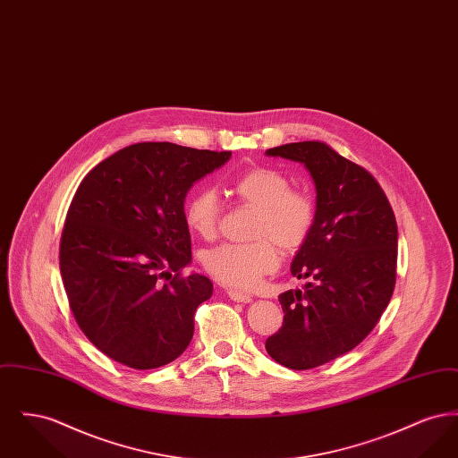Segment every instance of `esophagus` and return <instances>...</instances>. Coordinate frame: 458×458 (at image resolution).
Instances as JSON below:
<instances>
[{
	"label": "esophagus",
	"instance_id": "1",
	"mask_svg": "<svg viewBox=\"0 0 458 458\" xmlns=\"http://www.w3.org/2000/svg\"><path fill=\"white\" fill-rule=\"evenodd\" d=\"M226 293H228V297H230L233 302H242V304L252 302V295L243 293V292H239V290H228Z\"/></svg>",
	"mask_w": 458,
	"mask_h": 458
}]
</instances>
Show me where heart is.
<instances>
[{"mask_svg":"<svg viewBox=\"0 0 458 458\" xmlns=\"http://www.w3.org/2000/svg\"><path fill=\"white\" fill-rule=\"evenodd\" d=\"M230 192L240 202L256 208L249 243H221L202 254L204 269L219 284L250 290L262 276L280 264V250L293 252L304 245L316 223V204L310 197L293 191L282 172L267 166L245 170L230 183ZM219 200L213 191L202 189L187 199L183 219L200 239H213L219 223Z\"/></svg>","mask_w":458,"mask_h":458,"instance_id":"1","label":"heart"}]
</instances>
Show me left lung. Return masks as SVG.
<instances>
[{"instance_id": "1", "label": "left lung", "mask_w": 458, "mask_h": 458, "mask_svg": "<svg viewBox=\"0 0 458 458\" xmlns=\"http://www.w3.org/2000/svg\"><path fill=\"white\" fill-rule=\"evenodd\" d=\"M266 154L302 163L316 185V223L290 267L309 282L278 297L284 325L266 340L278 364L312 369L355 349L390 304L396 219L376 178L325 142H292Z\"/></svg>"}]
</instances>
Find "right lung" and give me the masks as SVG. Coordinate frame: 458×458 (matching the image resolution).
I'll use <instances>...</instances> for the list:
<instances>
[{
	"mask_svg": "<svg viewBox=\"0 0 458 458\" xmlns=\"http://www.w3.org/2000/svg\"><path fill=\"white\" fill-rule=\"evenodd\" d=\"M230 156L139 142L81 182L62 232L60 271L77 325L109 359L156 369L189 347L213 284L182 275L192 261L183 200Z\"/></svg>",
	"mask_w": 458,
	"mask_h": 458,
	"instance_id": "1",
	"label": "right lung"
}]
</instances>
